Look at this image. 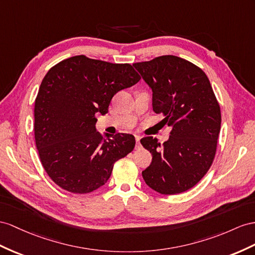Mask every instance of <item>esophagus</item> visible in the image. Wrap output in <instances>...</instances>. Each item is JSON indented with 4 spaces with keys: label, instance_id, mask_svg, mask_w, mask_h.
Here are the masks:
<instances>
[{
    "label": "esophagus",
    "instance_id": "34e87169",
    "mask_svg": "<svg viewBox=\"0 0 255 255\" xmlns=\"http://www.w3.org/2000/svg\"><path fill=\"white\" fill-rule=\"evenodd\" d=\"M134 138H135V142H136L135 148H139V147H140V139H141V136H140V135H138V134H135V135H134Z\"/></svg>",
    "mask_w": 255,
    "mask_h": 255
}]
</instances>
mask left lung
Wrapping results in <instances>:
<instances>
[{"label":"left lung","mask_w":255,"mask_h":255,"mask_svg":"<svg viewBox=\"0 0 255 255\" xmlns=\"http://www.w3.org/2000/svg\"><path fill=\"white\" fill-rule=\"evenodd\" d=\"M153 91V111L171 127L168 141L141 139L152 154L142 177L162 195L183 193L210 169L217 153L221 109L206 73L180 57L166 55L132 64Z\"/></svg>","instance_id":"left-lung-1"}]
</instances>
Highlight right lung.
<instances>
[{
	"label": "right lung",
	"mask_w": 255,
	"mask_h": 255,
	"mask_svg": "<svg viewBox=\"0 0 255 255\" xmlns=\"http://www.w3.org/2000/svg\"><path fill=\"white\" fill-rule=\"evenodd\" d=\"M141 76L129 63H111L80 55L50 68L34 104V138L40 160L55 183L73 194L104 185L115 162L132 152L129 133L96 130V114H107L113 96Z\"/></svg>",
	"instance_id": "add662e5"
}]
</instances>
